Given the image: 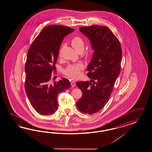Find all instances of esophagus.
Segmentation results:
<instances>
[{
  "label": "esophagus",
  "instance_id": "34e87169",
  "mask_svg": "<svg viewBox=\"0 0 152 152\" xmlns=\"http://www.w3.org/2000/svg\"><path fill=\"white\" fill-rule=\"evenodd\" d=\"M71 85H73V86L75 85V81H73V80H72V81H71Z\"/></svg>",
  "mask_w": 152,
  "mask_h": 152
}]
</instances>
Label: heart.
Returning a JSON list of instances; mask_svg holds the SVG:
<instances>
[{
  "instance_id": "heart-1",
  "label": "heart",
  "mask_w": 152,
  "mask_h": 152,
  "mask_svg": "<svg viewBox=\"0 0 152 152\" xmlns=\"http://www.w3.org/2000/svg\"><path fill=\"white\" fill-rule=\"evenodd\" d=\"M71 44L74 49L77 52L80 51H83L85 49V41L82 37H74L71 40ZM92 53L93 52L90 51L87 53V55L90 56L92 55ZM83 68L84 66L81 63L70 65L64 70V74L70 78L76 80L80 76V71L83 70Z\"/></svg>"
}]
</instances>
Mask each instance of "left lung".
<instances>
[{
    "mask_svg": "<svg viewBox=\"0 0 152 152\" xmlns=\"http://www.w3.org/2000/svg\"><path fill=\"white\" fill-rule=\"evenodd\" d=\"M80 31L89 39L94 52L87 67L90 81L76 83L82 92L76 105L82 112L92 114L110 99L120 73L122 49L117 37L105 26H81Z\"/></svg>",
    "mask_w": 152,
    "mask_h": 152,
    "instance_id": "obj_1",
    "label": "left lung"
}]
</instances>
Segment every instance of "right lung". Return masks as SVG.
I'll use <instances>...</instances> for the list:
<instances>
[{
	"instance_id": "1",
	"label": "right lung",
	"mask_w": 152,
	"mask_h": 152,
	"mask_svg": "<svg viewBox=\"0 0 152 152\" xmlns=\"http://www.w3.org/2000/svg\"><path fill=\"white\" fill-rule=\"evenodd\" d=\"M74 30L60 25L48 26L41 30L28 50L25 88L33 108L41 115H51L56 111L58 94L71 86L65 78L58 82L51 80V74L56 72L55 65L62 41Z\"/></svg>"
}]
</instances>
